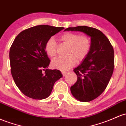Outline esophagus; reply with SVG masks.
I'll return each instance as SVG.
<instances>
[{"instance_id": "1", "label": "esophagus", "mask_w": 126, "mask_h": 126, "mask_svg": "<svg viewBox=\"0 0 126 126\" xmlns=\"http://www.w3.org/2000/svg\"><path fill=\"white\" fill-rule=\"evenodd\" d=\"M62 74H63V77H64V76L66 75V74H67V72H62Z\"/></svg>"}]
</instances>
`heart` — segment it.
<instances>
[{
	"label": "heart",
	"mask_w": 126,
	"mask_h": 126,
	"mask_svg": "<svg viewBox=\"0 0 126 126\" xmlns=\"http://www.w3.org/2000/svg\"><path fill=\"white\" fill-rule=\"evenodd\" d=\"M60 39L63 43L69 45L67 51L68 56L55 59L52 62L51 66L57 69L66 71L73 67L77 61L81 62L87 57L92 47V41L87 35L70 32L62 34ZM45 49L50 57L54 58L56 56L57 45L54 38H50L47 41Z\"/></svg>",
	"instance_id": "heart-1"
}]
</instances>
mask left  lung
<instances>
[{
    "instance_id": "1",
    "label": "left lung",
    "mask_w": 126,
    "mask_h": 126,
    "mask_svg": "<svg viewBox=\"0 0 126 126\" xmlns=\"http://www.w3.org/2000/svg\"><path fill=\"white\" fill-rule=\"evenodd\" d=\"M66 30L81 32L91 38L92 47L88 56L74 70L77 81L70 87V92L79 101H92L104 92L112 75L114 48L107 37L93 27L77 26Z\"/></svg>"
}]
</instances>
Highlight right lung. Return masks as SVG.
<instances>
[{"instance_id": "obj_1", "label": "right lung", "mask_w": 126, "mask_h": 126, "mask_svg": "<svg viewBox=\"0 0 126 126\" xmlns=\"http://www.w3.org/2000/svg\"><path fill=\"white\" fill-rule=\"evenodd\" d=\"M40 25L16 36L9 51L11 71L14 82L25 96L34 99L50 95L54 84L63 77L60 70L48 69L50 63L45 49L47 41L64 29Z\"/></svg>"}]
</instances>
